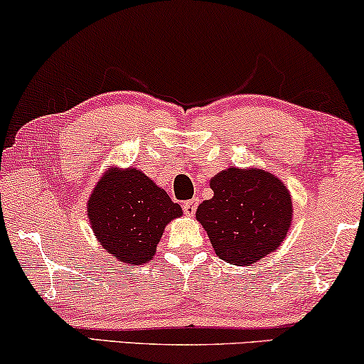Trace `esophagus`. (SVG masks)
Instances as JSON below:
<instances>
[{
	"mask_svg": "<svg viewBox=\"0 0 364 364\" xmlns=\"http://www.w3.org/2000/svg\"><path fill=\"white\" fill-rule=\"evenodd\" d=\"M197 207H198V198L197 197H193V198H191V200H186L182 203L183 212H186L187 215H193V213H196V210H197Z\"/></svg>",
	"mask_w": 364,
	"mask_h": 364,
	"instance_id": "1",
	"label": "esophagus"
}]
</instances>
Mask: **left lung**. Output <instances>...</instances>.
I'll use <instances>...</instances> for the list:
<instances>
[{
  "mask_svg": "<svg viewBox=\"0 0 364 364\" xmlns=\"http://www.w3.org/2000/svg\"><path fill=\"white\" fill-rule=\"evenodd\" d=\"M213 197L197 208L217 257L232 265H252L277 250L290 228L288 188L260 168L230 167L210 181Z\"/></svg>",
  "mask_w": 364,
  "mask_h": 364,
  "instance_id": "left-lung-1",
  "label": "left lung"
}]
</instances>
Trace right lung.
<instances>
[{
    "instance_id": "1",
    "label": "right lung",
    "mask_w": 364,
    "mask_h": 364,
    "mask_svg": "<svg viewBox=\"0 0 364 364\" xmlns=\"http://www.w3.org/2000/svg\"><path fill=\"white\" fill-rule=\"evenodd\" d=\"M87 215L104 250L124 263L142 265L154 257L164 228L182 215V208L146 173L114 168L94 188Z\"/></svg>"
}]
</instances>
